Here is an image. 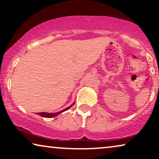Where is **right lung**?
I'll use <instances>...</instances> for the list:
<instances>
[{"mask_svg":"<svg viewBox=\"0 0 159 159\" xmlns=\"http://www.w3.org/2000/svg\"><path fill=\"white\" fill-rule=\"evenodd\" d=\"M74 104H75V103H74L73 104H71V105L70 106H69L68 108H65V109L61 111H58V112H56V113H46V112H40V113H37V114L38 115H40V116H43V117H45V118H52V117H55L56 116H58V114H60L61 113L64 112L65 111L68 110L69 108H71V106H72Z\"/></svg>","mask_w":159,"mask_h":159,"instance_id":"obj_1","label":"right lung"}]
</instances>
